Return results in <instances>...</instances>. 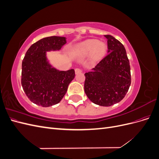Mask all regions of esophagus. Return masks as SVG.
Here are the masks:
<instances>
[{"instance_id": "34e87169", "label": "esophagus", "mask_w": 159, "mask_h": 159, "mask_svg": "<svg viewBox=\"0 0 159 159\" xmlns=\"http://www.w3.org/2000/svg\"><path fill=\"white\" fill-rule=\"evenodd\" d=\"M81 71H82V70H81L80 68H75V72L76 74L81 73Z\"/></svg>"}]
</instances>
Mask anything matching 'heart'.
I'll return each instance as SVG.
<instances>
[{"mask_svg": "<svg viewBox=\"0 0 159 159\" xmlns=\"http://www.w3.org/2000/svg\"><path fill=\"white\" fill-rule=\"evenodd\" d=\"M107 45L104 42L97 40H88L82 43L81 49L85 54L92 52V57L94 60H99L105 54L107 51Z\"/></svg>", "mask_w": 159, "mask_h": 159, "instance_id": "obj_1", "label": "heart"}]
</instances>
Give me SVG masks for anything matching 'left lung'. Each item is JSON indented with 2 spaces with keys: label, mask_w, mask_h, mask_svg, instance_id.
<instances>
[{
  "label": "left lung",
  "mask_w": 159,
  "mask_h": 159,
  "mask_svg": "<svg viewBox=\"0 0 159 159\" xmlns=\"http://www.w3.org/2000/svg\"><path fill=\"white\" fill-rule=\"evenodd\" d=\"M107 39L109 54L85 73L84 90L91 102L108 107L124 98L131 82L129 60L124 46L111 36Z\"/></svg>",
  "instance_id": "1"
}]
</instances>
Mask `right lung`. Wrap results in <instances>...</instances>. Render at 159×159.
<instances>
[{
    "mask_svg": "<svg viewBox=\"0 0 159 159\" xmlns=\"http://www.w3.org/2000/svg\"><path fill=\"white\" fill-rule=\"evenodd\" d=\"M66 43L65 37L50 36L33 44L22 63L21 84L31 102L42 107L58 103L74 80L75 71H59L47 61L46 52L60 50Z\"/></svg>",
    "mask_w": 159,
    "mask_h": 159,
    "instance_id": "add662e5",
    "label": "right lung"
}]
</instances>
